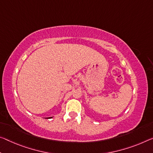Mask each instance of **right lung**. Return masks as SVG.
Instances as JSON below:
<instances>
[{
	"mask_svg": "<svg viewBox=\"0 0 153 153\" xmlns=\"http://www.w3.org/2000/svg\"><path fill=\"white\" fill-rule=\"evenodd\" d=\"M52 118V117H49V118Z\"/></svg>",
	"mask_w": 153,
	"mask_h": 153,
	"instance_id": "right-lung-1",
	"label": "right lung"
}]
</instances>
